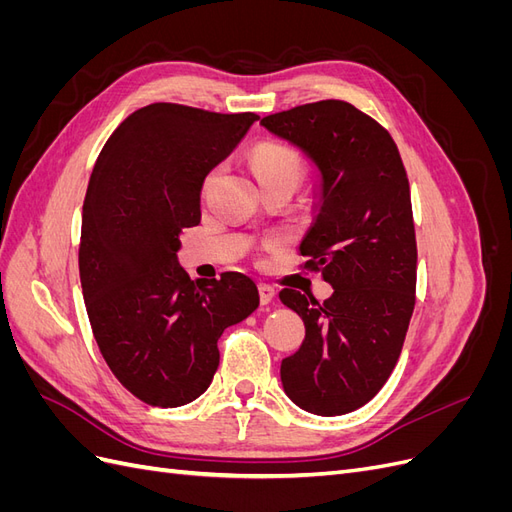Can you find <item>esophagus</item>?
I'll return each instance as SVG.
<instances>
[{"label": "esophagus", "instance_id": "34e87169", "mask_svg": "<svg viewBox=\"0 0 512 512\" xmlns=\"http://www.w3.org/2000/svg\"><path fill=\"white\" fill-rule=\"evenodd\" d=\"M258 292H260V303H262V305L273 303L275 297H277V290H275L273 286H269V284H260V286H258Z\"/></svg>", "mask_w": 512, "mask_h": 512}]
</instances>
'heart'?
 <instances>
[{
    "label": "heart",
    "mask_w": 512,
    "mask_h": 512,
    "mask_svg": "<svg viewBox=\"0 0 512 512\" xmlns=\"http://www.w3.org/2000/svg\"><path fill=\"white\" fill-rule=\"evenodd\" d=\"M250 162H252V168H254L260 185L269 183V181H277V179L299 181V177L303 173V164L292 151L282 149L277 145H269V143L258 145L252 151ZM218 175H220V168H213L211 173L205 177V190L211 188L213 181L218 179Z\"/></svg>",
    "instance_id": "heart-1"
}]
</instances>
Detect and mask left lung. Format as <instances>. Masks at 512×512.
<instances>
[{"mask_svg": "<svg viewBox=\"0 0 512 512\" xmlns=\"http://www.w3.org/2000/svg\"><path fill=\"white\" fill-rule=\"evenodd\" d=\"M260 126L299 147L316 168L318 213L301 256L303 269L333 286L324 303L292 288L280 292L305 322L301 348L282 361L284 391L312 414H348L389 380L414 312L406 168L391 134L344 100L294 106L262 117Z\"/></svg>", "mask_w": 512, "mask_h": 512, "instance_id": "8db88e82", "label": "left lung"}]
</instances>
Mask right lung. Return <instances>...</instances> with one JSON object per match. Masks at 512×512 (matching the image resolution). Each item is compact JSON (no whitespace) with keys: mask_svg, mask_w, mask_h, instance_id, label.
I'll list each match as a JSON object with an SVG mask.
<instances>
[{"mask_svg":"<svg viewBox=\"0 0 512 512\" xmlns=\"http://www.w3.org/2000/svg\"><path fill=\"white\" fill-rule=\"evenodd\" d=\"M256 119L149 104L121 121L91 173L79 247L87 316L106 365L149 406L203 395L220 335L260 303L247 275L192 282L177 260L181 230L200 222L205 177Z\"/></svg>","mask_w":512,"mask_h":512,"instance_id":"add662e5","label":"right lung"}]
</instances>
